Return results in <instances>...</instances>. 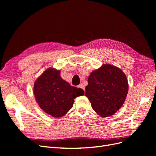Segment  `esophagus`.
<instances>
[{"instance_id": "34e87169", "label": "esophagus", "mask_w": 156, "mask_h": 156, "mask_svg": "<svg viewBox=\"0 0 156 156\" xmlns=\"http://www.w3.org/2000/svg\"><path fill=\"white\" fill-rule=\"evenodd\" d=\"M78 88H80V89H81V90H83V91H85V86H84L82 83L80 84V85L78 86Z\"/></svg>"}]
</instances>
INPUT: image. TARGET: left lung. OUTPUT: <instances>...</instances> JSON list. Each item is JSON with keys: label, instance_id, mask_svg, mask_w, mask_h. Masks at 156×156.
<instances>
[{"label": "left lung", "instance_id": "left-lung-1", "mask_svg": "<svg viewBox=\"0 0 156 156\" xmlns=\"http://www.w3.org/2000/svg\"><path fill=\"white\" fill-rule=\"evenodd\" d=\"M128 91V80L123 71L114 66L103 64L90 75L85 95L99 116L108 117L121 108Z\"/></svg>", "mask_w": 156, "mask_h": 156}]
</instances>
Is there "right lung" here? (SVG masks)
<instances>
[{"label": "right lung", "instance_id": "1", "mask_svg": "<svg viewBox=\"0 0 156 156\" xmlns=\"http://www.w3.org/2000/svg\"><path fill=\"white\" fill-rule=\"evenodd\" d=\"M36 101L45 112L55 118L64 116L73 107L74 99L83 90L62 80L60 71L47 69L36 80L34 90Z\"/></svg>", "mask_w": 156, "mask_h": 156}]
</instances>
